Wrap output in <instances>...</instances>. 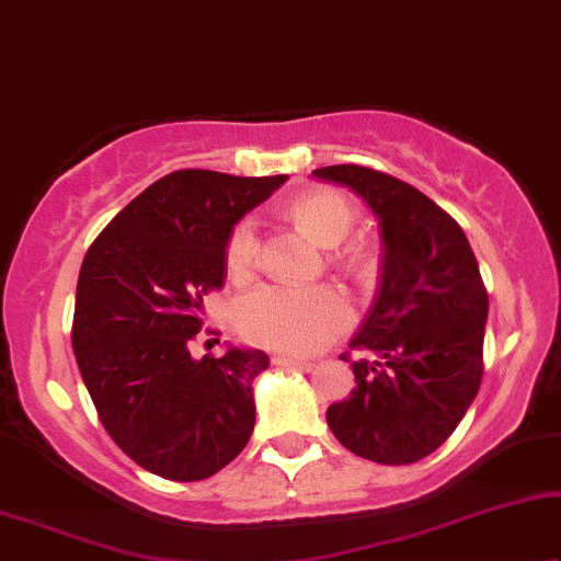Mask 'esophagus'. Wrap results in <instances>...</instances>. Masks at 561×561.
I'll return each mask as SVG.
<instances>
[{
  "mask_svg": "<svg viewBox=\"0 0 561 561\" xmlns=\"http://www.w3.org/2000/svg\"><path fill=\"white\" fill-rule=\"evenodd\" d=\"M272 362L276 367H289V369H300V371H310L316 364L305 362V358H295V356H274Z\"/></svg>",
  "mask_w": 561,
  "mask_h": 561,
  "instance_id": "1",
  "label": "esophagus"
}]
</instances>
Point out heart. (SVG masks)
I'll return each instance as SVG.
<instances>
[{
	"instance_id": "1",
	"label": "heart",
	"mask_w": 561,
	"mask_h": 561,
	"mask_svg": "<svg viewBox=\"0 0 561 561\" xmlns=\"http://www.w3.org/2000/svg\"><path fill=\"white\" fill-rule=\"evenodd\" d=\"M289 215L312 241L333 249L354 228V210L341 194L310 190L289 203ZM259 233L251 218L238 220L226 243V272L233 282H245L256 268ZM333 264L343 272L364 276L375 268V256L367 245H346L333 253ZM351 310L333 287H287L264 285L238 302V325L245 339L259 346L285 354H312L328 341L346 331Z\"/></svg>"
}]
</instances>
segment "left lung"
<instances>
[{
    "mask_svg": "<svg viewBox=\"0 0 561 561\" xmlns=\"http://www.w3.org/2000/svg\"><path fill=\"white\" fill-rule=\"evenodd\" d=\"M312 176L348 186L379 222V282L351 348V398L325 421L356 457L413 465L451 436L482 382L488 293L459 222L433 199L382 171L339 163Z\"/></svg>",
    "mask_w": 561,
    "mask_h": 561,
    "instance_id": "8db88e82",
    "label": "left lung"
}]
</instances>
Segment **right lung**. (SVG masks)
I'll use <instances>...</instances> for the list:
<instances>
[{"label": "right lung", "instance_id": "1", "mask_svg": "<svg viewBox=\"0 0 561 561\" xmlns=\"http://www.w3.org/2000/svg\"><path fill=\"white\" fill-rule=\"evenodd\" d=\"M287 182L182 169L119 210L81 261L71 343L100 421L148 472L197 482L230 465L256 423L259 348L194 358L226 243L245 213Z\"/></svg>", "mask_w": 561, "mask_h": 561}]
</instances>
